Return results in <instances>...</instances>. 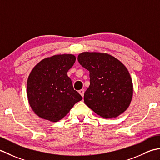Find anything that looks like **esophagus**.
Returning a JSON list of instances; mask_svg holds the SVG:
<instances>
[{"instance_id":"34e87169","label":"esophagus","mask_w":160,"mask_h":160,"mask_svg":"<svg viewBox=\"0 0 160 160\" xmlns=\"http://www.w3.org/2000/svg\"><path fill=\"white\" fill-rule=\"evenodd\" d=\"M79 93L81 94V96L83 97V94H84V90L83 89H81L80 90H79Z\"/></svg>"}]
</instances>
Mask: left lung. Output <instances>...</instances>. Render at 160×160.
Returning a JSON list of instances; mask_svg holds the SVG:
<instances>
[{
  "instance_id": "8db88e82",
  "label": "left lung",
  "mask_w": 160,
  "mask_h": 160,
  "mask_svg": "<svg viewBox=\"0 0 160 160\" xmlns=\"http://www.w3.org/2000/svg\"><path fill=\"white\" fill-rule=\"evenodd\" d=\"M78 61L90 72V86L84 102L97 115L115 118L128 108L133 86L128 70L121 61L106 53L82 52Z\"/></svg>"
}]
</instances>
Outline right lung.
<instances>
[{"instance_id":"1","label":"right lung","mask_w":160,"mask_h":160,"mask_svg":"<svg viewBox=\"0 0 160 160\" xmlns=\"http://www.w3.org/2000/svg\"><path fill=\"white\" fill-rule=\"evenodd\" d=\"M75 61L73 54L54 55L41 61L31 71L27 82L28 102L41 118L59 121L82 99L67 74Z\"/></svg>"}]
</instances>
